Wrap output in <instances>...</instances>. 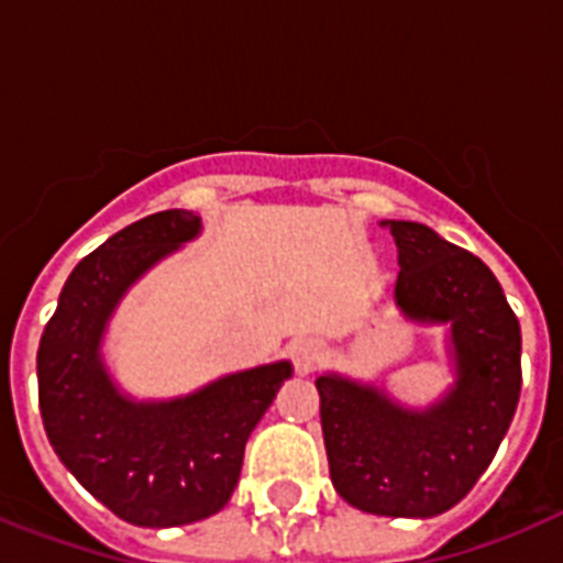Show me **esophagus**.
Masks as SVG:
<instances>
[{
  "label": "esophagus",
  "instance_id": "1",
  "mask_svg": "<svg viewBox=\"0 0 563 563\" xmlns=\"http://www.w3.org/2000/svg\"><path fill=\"white\" fill-rule=\"evenodd\" d=\"M287 350H290V357L292 363H296L298 375H310V372L318 366V361H321V343H318L316 338H307V335L292 338Z\"/></svg>",
  "mask_w": 563,
  "mask_h": 563
}]
</instances>
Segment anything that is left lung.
<instances>
[{"label": "left lung", "instance_id": "left-lung-1", "mask_svg": "<svg viewBox=\"0 0 563 563\" xmlns=\"http://www.w3.org/2000/svg\"><path fill=\"white\" fill-rule=\"evenodd\" d=\"M397 245L395 307L442 327L454 383L426 409L375 383L318 375L330 476L363 514L431 519L462 501L505 440L521 391V330L490 267L422 222L383 220Z\"/></svg>", "mask_w": 563, "mask_h": 563}]
</instances>
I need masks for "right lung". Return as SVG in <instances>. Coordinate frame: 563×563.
I'll list each match as a JSON object with an SVG mask.
<instances>
[{
	"instance_id": "add662e5",
	"label": "right lung",
	"mask_w": 563,
	"mask_h": 563,
	"mask_svg": "<svg viewBox=\"0 0 563 563\" xmlns=\"http://www.w3.org/2000/svg\"><path fill=\"white\" fill-rule=\"evenodd\" d=\"M200 231L197 213L172 208L109 236L69 273L38 343V409L49 445L89 494L137 527L220 514L247 437L292 375L290 361L265 363L172 400H137L118 386L103 361L114 310Z\"/></svg>"
}]
</instances>
